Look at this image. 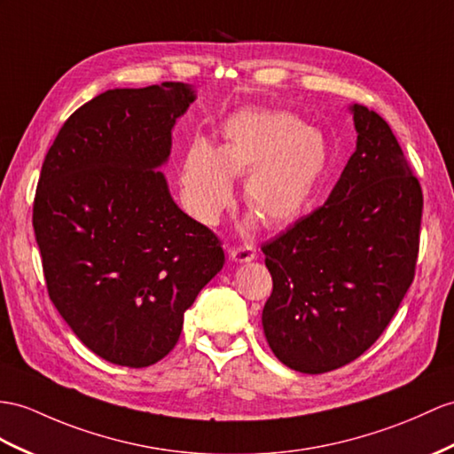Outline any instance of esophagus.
Wrapping results in <instances>:
<instances>
[{"mask_svg":"<svg viewBox=\"0 0 454 454\" xmlns=\"http://www.w3.org/2000/svg\"><path fill=\"white\" fill-rule=\"evenodd\" d=\"M229 256L237 263H245V262H252L256 258V252H254L252 247H235L229 250Z\"/></svg>","mask_w":454,"mask_h":454,"instance_id":"esophagus-1","label":"esophagus"}]
</instances>
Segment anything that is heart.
Here are the masks:
<instances>
[{
    "mask_svg": "<svg viewBox=\"0 0 454 454\" xmlns=\"http://www.w3.org/2000/svg\"><path fill=\"white\" fill-rule=\"evenodd\" d=\"M223 138L219 150L198 140L183 158V198L198 221L214 225L233 202L235 175H247L245 202L265 225L285 227L306 214L329 168L322 130L289 112L247 109L227 121Z\"/></svg>",
    "mask_w": 454,
    "mask_h": 454,
    "instance_id": "heart-1",
    "label": "heart"
}]
</instances>
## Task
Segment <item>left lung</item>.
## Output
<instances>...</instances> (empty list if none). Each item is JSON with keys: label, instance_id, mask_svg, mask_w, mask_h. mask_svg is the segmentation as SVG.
Segmentation results:
<instances>
[{"label": "left lung", "instance_id": "1", "mask_svg": "<svg viewBox=\"0 0 454 454\" xmlns=\"http://www.w3.org/2000/svg\"><path fill=\"white\" fill-rule=\"evenodd\" d=\"M356 150L324 206L265 242L268 345L285 366L325 373L364 355L412 285L424 198L391 127L352 104Z\"/></svg>", "mask_w": 454, "mask_h": 454}]
</instances>
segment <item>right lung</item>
I'll return each instance as SVG.
<instances>
[{
  "label": "right lung",
  "instance_id": "add662e5",
  "mask_svg": "<svg viewBox=\"0 0 454 454\" xmlns=\"http://www.w3.org/2000/svg\"><path fill=\"white\" fill-rule=\"evenodd\" d=\"M196 99L184 82L114 88L65 121L42 163L32 225L53 306L94 355L146 368L225 263L160 171Z\"/></svg>",
  "mask_w": 454,
  "mask_h": 454
}]
</instances>
